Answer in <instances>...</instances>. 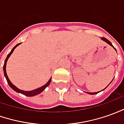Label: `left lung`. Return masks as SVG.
<instances>
[{
  "label": "left lung",
  "instance_id": "obj_1",
  "mask_svg": "<svg viewBox=\"0 0 124 124\" xmlns=\"http://www.w3.org/2000/svg\"><path fill=\"white\" fill-rule=\"evenodd\" d=\"M101 39L102 40L105 41V42L106 43H107V44H109V45H110L111 46H112V47L113 48H114V49H115V50H116V48H115V47H114V46H113L112 44H111V42H110V41H109V40H107V38L103 37V38H101ZM116 52H117V51H116ZM113 80H112V81H113ZM112 81H111V82H112ZM111 82L109 83V84L111 83ZM109 85H108V86H109ZM107 87H106V88H107ZM105 88H104V89H103V90H102L101 91H103V90H104L105 89ZM86 93H88V94H97V93H100V91H99V92H96V93H88V92H86Z\"/></svg>",
  "mask_w": 124,
  "mask_h": 124
}]
</instances>
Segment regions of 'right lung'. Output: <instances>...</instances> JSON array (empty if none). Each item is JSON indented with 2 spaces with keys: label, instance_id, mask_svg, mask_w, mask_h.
<instances>
[{
  "label": "right lung",
  "instance_id": "obj_1",
  "mask_svg": "<svg viewBox=\"0 0 124 124\" xmlns=\"http://www.w3.org/2000/svg\"><path fill=\"white\" fill-rule=\"evenodd\" d=\"M21 42L20 43H19V44H16L14 47L13 48V49L11 50V51L8 54V55H7V57L6 58V59L5 61V63H4V65H3V71H4V75H5V77L6 78V80L7 81V83L9 85V86L13 90H15V92H17L18 93H21L22 94H23L25 96H36V95H37L38 94H40L41 93L43 90H44V89L46 88V87L50 84L51 82V78L49 79V80L48 81V82L46 84H44V86H42L40 87V88H38L37 89H35L33 90H30V91H25V90H20L19 88H18L17 87H16L14 85V84H13L11 83V82L9 80V78H8V76H7V71H6V66H7V61H8V58L10 57V56L11 55V54L13 53V52L14 51V50L15 49V48L17 47L19 45V44H21Z\"/></svg>",
  "mask_w": 124,
  "mask_h": 124
}]
</instances>
